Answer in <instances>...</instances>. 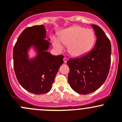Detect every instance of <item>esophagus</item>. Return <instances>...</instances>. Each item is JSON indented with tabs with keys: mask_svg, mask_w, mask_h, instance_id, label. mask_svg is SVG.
Returning a JSON list of instances; mask_svg holds the SVG:
<instances>
[{
	"mask_svg": "<svg viewBox=\"0 0 122 122\" xmlns=\"http://www.w3.org/2000/svg\"><path fill=\"white\" fill-rule=\"evenodd\" d=\"M67 59L66 58V57H64V58H63L64 63H66V62H67Z\"/></svg>",
	"mask_w": 122,
	"mask_h": 122,
	"instance_id": "1",
	"label": "esophagus"
}]
</instances>
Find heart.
<instances>
[{"label": "heart", "mask_w": 122, "mask_h": 122, "mask_svg": "<svg viewBox=\"0 0 122 122\" xmlns=\"http://www.w3.org/2000/svg\"><path fill=\"white\" fill-rule=\"evenodd\" d=\"M96 37L93 30L80 26H74L65 29L59 34V38L52 37V45L57 51L63 49V43L67 45L70 55L75 57L84 56L91 50Z\"/></svg>", "instance_id": "1"}]
</instances>
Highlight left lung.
<instances>
[{"label": "left lung", "mask_w": 122, "mask_h": 122, "mask_svg": "<svg viewBox=\"0 0 122 122\" xmlns=\"http://www.w3.org/2000/svg\"><path fill=\"white\" fill-rule=\"evenodd\" d=\"M91 26L96 36L93 49L84 56L67 61L69 83L74 91L81 95L93 92L104 83L111 62L110 41L99 26Z\"/></svg>", "instance_id": "left-lung-1"}]
</instances>
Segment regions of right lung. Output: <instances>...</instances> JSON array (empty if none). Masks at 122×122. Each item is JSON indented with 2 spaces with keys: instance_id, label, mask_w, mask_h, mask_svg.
Wrapping results in <instances>:
<instances>
[{
  "instance_id": "1",
  "label": "right lung",
  "mask_w": 122,
  "mask_h": 122,
  "mask_svg": "<svg viewBox=\"0 0 122 122\" xmlns=\"http://www.w3.org/2000/svg\"><path fill=\"white\" fill-rule=\"evenodd\" d=\"M49 41L45 26L36 25L24 30L13 48L17 79L25 90L35 95L46 93L51 90L56 74L63 63V55L55 56L47 51ZM31 49L34 53L33 57L29 55Z\"/></svg>"
}]
</instances>
